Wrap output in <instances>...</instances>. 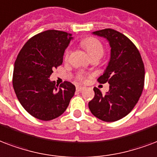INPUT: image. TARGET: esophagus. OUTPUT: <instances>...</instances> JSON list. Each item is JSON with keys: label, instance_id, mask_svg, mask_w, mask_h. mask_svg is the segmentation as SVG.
I'll use <instances>...</instances> for the list:
<instances>
[{"label": "esophagus", "instance_id": "obj_1", "mask_svg": "<svg viewBox=\"0 0 157 157\" xmlns=\"http://www.w3.org/2000/svg\"><path fill=\"white\" fill-rule=\"evenodd\" d=\"M84 89H85V87L84 86H76V90H77V91H81V90H83Z\"/></svg>", "mask_w": 157, "mask_h": 157}]
</instances>
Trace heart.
Returning a JSON list of instances; mask_svg holds the SVG:
<instances>
[{"mask_svg":"<svg viewBox=\"0 0 157 157\" xmlns=\"http://www.w3.org/2000/svg\"><path fill=\"white\" fill-rule=\"evenodd\" d=\"M81 45L84 49L89 54L90 58L94 57H102L105 52V47L100 40L94 37H87L81 41ZM70 54V50L67 49L64 53V58L67 59ZM79 80H84L85 76L82 72H80L77 75Z\"/></svg>","mask_w":157,"mask_h":157,"instance_id":"1","label":"heart"}]
</instances>
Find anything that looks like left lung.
<instances>
[{"instance_id":"left-lung-1","label":"left lung","mask_w":157,"mask_h":157,"mask_svg":"<svg viewBox=\"0 0 157 157\" xmlns=\"http://www.w3.org/2000/svg\"><path fill=\"white\" fill-rule=\"evenodd\" d=\"M93 33L105 38L111 47L109 65L97 80L109 84V90L103 94L94 87L89 109L103 121H117L128 115L139 100L144 87V64L137 47L122 33L105 29Z\"/></svg>"}]
</instances>
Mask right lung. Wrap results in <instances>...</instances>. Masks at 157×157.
<instances>
[{"mask_svg":"<svg viewBox=\"0 0 157 157\" xmlns=\"http://www.w3.org/2000/svg\"><path fill=\"white\" fill-rule=\"evenodd\" d=\"M71 33L46 30L26 42L15 60L13 87L24 109L34 118L49 121L62 115L73 97L76 87L69 81L59 86L49 76L63 64Z\"/></svg>","mask_w":157,"mask_h":157,"instance_id":"obj_1","label":"right lung"}]
</instances>
